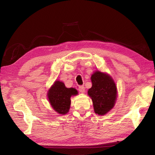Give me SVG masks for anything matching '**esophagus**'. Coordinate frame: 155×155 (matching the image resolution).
I'll return each instance as SVG.
<instances>
[{
  "label": "esophagus",
  "mask_w": 155,
  "mask_h": 155,
  "mask_svg": "<svg viewBox=\"0 0 155 155\" xmlns=\"http://www.w3.org/2000/svg\"><path fill=\"white\" fill-rule=\"evenodd\" d=\"M79 91L81 93H84V86H79Z\"/></svg>",
  "instance_id": "obj_1"
}]
</instances>
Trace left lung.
<instances>
[{"instance_id":"1","label":"left lung","mask_w":155,"mask_h":155,"mask_svg":"<svg viewBox=\"0 0 155 155\" xmlns=\"http://www.w3.org/2000/svg\"><path fill=\"white\" fill-rule=\"evenodd\" d=\"M91 88L88 91L91 97L94 111L98 115H104L112 109L116 97V86L109 74L96 71L91 75Z\"/></svg>"}]
</instances>
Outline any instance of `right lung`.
<instances>
[{
  "label": "right lung",
  "instance_id": "obj_1",
  "mask_svg": "<svg viewBox=\"0 0 155 155\" xmlns=\"http://www.w3.org/2000/svg\"><path fill=\"white\" fill-rule=\"evenodd\" d=\"M78 94L74 88H66L64 83L56 81L49 90L48 97L53 109L60 114L69 112L71 106V97Z\"/></svg>",
  "mask_w": 155,
  "mask_h": 155
}]
</instances>
